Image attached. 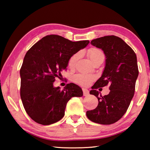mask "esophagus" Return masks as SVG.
Listing matches in <instances>:
<instances>
[{
    "instance_id": "1",
    "label": "esophagus",
    "mask_w": 150,
    "mask_h": 150,
    "mask_svg": "<svg viewBox=\"0 0 150 150\" xmlns=\"http://www.w3.org/2000/svg\"><path fill=\"white\" fill-rule=\"evenodd\" d=\"M83 95L84 96H87L89 94V91H88V89L85 88H83Z\"/></svg>"
}]
</instances>
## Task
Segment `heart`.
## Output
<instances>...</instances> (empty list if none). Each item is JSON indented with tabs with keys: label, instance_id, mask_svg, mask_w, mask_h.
<instances>
[{
	"label": "heart",
	"instance_id": "b5f03b06",
	"mask_svg": "<svg viewBox=\"0 0 150 150\" xmlns=\"http://www.w3.org/2000/svg\"><path fill=\"white\" fill-rule=\"evenodd\" d=\"M87 54L89 57L91 62L94 63L95 61L99 59L100 57H105L104 53L102 50L96 47L91 48L88 50ZM80 57L79 53H76L71 56L69 61H68V66L70 68H73L75 65L77 60ZM73 81L77 83L79 85L83 86H87L93 82L95 79V77L92 75H87V74H83V73H79V74H76L73 76Z\"/></svg>",
	"mask_w": 150,
	"mask_h": 150
}]
</instances>
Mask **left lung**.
<instances>
[{"label":"left lung","instance_id":"obj_1","mask_svg":"<svg viewBox=\"0 0 150 150\" xmlns=\"http://www.w3.org/2000/svg\"><path fill=\"white\" fill-rule=\"evenodd\" d=\"M91 44L103 51L106 63L102 76L90 91L97 97L98 106L86 115L93 122L107 125L122 117L132 99L139 73L137 57L134 50L116 35L98 38ZM108 84L111 91L109 95H99L96 89Z\"/></svg>","mask_w":150,"mask_h":150}]
</instances>
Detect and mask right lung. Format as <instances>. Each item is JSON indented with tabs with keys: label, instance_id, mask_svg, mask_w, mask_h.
<instances>
[{
	"label": "right lung",
	"instance_id": "add662e5",
	"mask_svg": "<svg viewBox=\"0 0 150 150\" xmlns=\"http://www.w3.org/2000/svg\"><path fill=\"white\" fill-rule=\"evenodd\" d=\"M88 40L72 42L58 35L39 40L25 55L20 75V97L25 110L35 122L50 125L65 115L68 101L83 96L78 85L71 83L60 90L54 87L55 77L67 69L68 61L88 44Z\"/></svg>",
	"mask_w": 150,
	"mask_h": 150
}]
</instances>
